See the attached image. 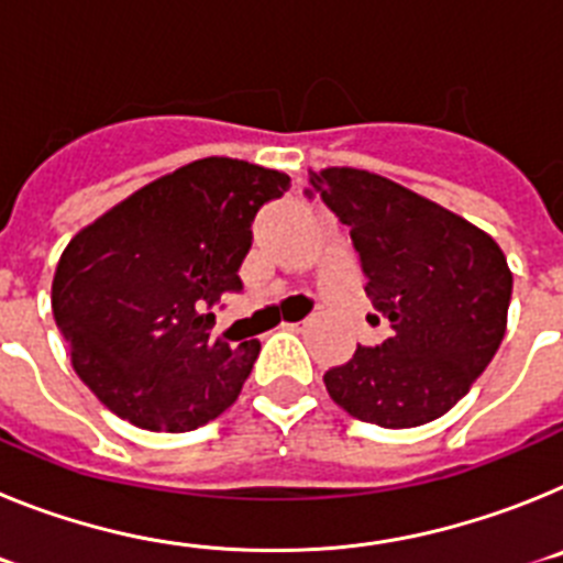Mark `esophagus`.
I'll return each instance as SVG.
<instances>
[{
    "mask_svg": "<svg viewBox=\"0 0 563 563\" xmlns=\"http://www.w3.org/2000/svg\"><path fill=\"white\" fill-rule=\"evenodd\" d=\"M307 327H310V318H301V321H290V324H285V330H290V332H305Z\"/></svg>",
    "mask_w": 563,
    "mask_h": 563,
    "instance_id": "1",
    "label": "esophagus"
}]
</instances>
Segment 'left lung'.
Masks as SVG:
<instances>
[{"instance_id": "left-lung-1", "label": "left lung", "mask_w": 563, "mask_h": 563, "mask_svg": "<svg viewBox=\"0 0 563 563\" xmlns=\"http://www.w3.org/2000/svg\"><path fill=\"white\" fill-rule=\"evenodd\" d=\"M310 200L343 225L366 276V296L389 324L380 346L324 375L352 417L415 429L467 395L505 338L514 276L494 239L409 188L361 168L312 174Z\"/></svg>"}]
</instances>
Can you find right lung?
I'll return each mask as SVG.
<instances>
[{
	"label": "right lung",
	"instance_id": "add662e5",
	"mask_svg": "<svg viewBox=\"0 0 563 563\" xmlns=\"http://www.w3.org/2000/svg\"><path fill=\"white\" fill-rule=\"evenodd\" d=\"M290 177L231 157L188 163L84 228L53 278V316L78 377L123 420L194 431L242 391L258 341L213 338L242 292L253 220Z\"/></svg>",
	"mask_w": 563,
	"mask_h": 563
}]
</instances>
